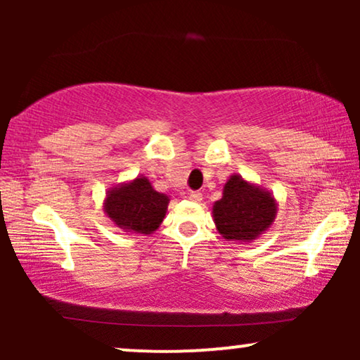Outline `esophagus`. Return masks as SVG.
<instances>
[{
  "instance_id": "obj_1",
  "label": "esophagus",
  "mask_w": 360,
  "mask_h": 360,
  "mask_svg": "<svg viewBox=\"0 0 360 360\" xmlns=\"http://www.w3.org/2000/svg\"><path fill=\"white\" fill-rule=\"evenodd\" d=\"M188 200H190V201H196V203H198V201L203 200V195H201L200 191H190V193H188Z\"/></svg>"
}]
</instances>
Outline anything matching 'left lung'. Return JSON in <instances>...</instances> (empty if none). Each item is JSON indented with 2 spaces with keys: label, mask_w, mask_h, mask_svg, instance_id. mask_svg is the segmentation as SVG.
I'll use <instances>...</instances> for the list:
<instances>
[{
  "label": "left lung",
  "mask_w": 360,
  "mask_h": 360,
  "mask_svg": "<svg viewBox=\"0 0 360 360\" xmlns=\"http://www.w3.org/2000/svg\"><path fill=\"white\" fill-rule=\"evenodd\" d=\"M277 200L269 190L233 174L223 186V196L213 205L216 231L234 244L254 243L277 218Z\"/></svg>",
  "instance_id": "obj_1"
}]
</instances>
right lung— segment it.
Masks as SVG:
<instances>
[{"label":"right lung","instance_id":"right-lung-1","mask_svg":"<svg viewBox=\"0 0 360 360\" xmlns=\"http://www.w3.org/2000/svg\"><path fill=\"white\" fill-rule=\"evenodd\" d=\"M169 203V196L159 193L147 176L137 175L106 191L103 211L124 233L147 236L159 229Z\"/></svg>","mask_w":360,"mask_h":360}]
</instances>
